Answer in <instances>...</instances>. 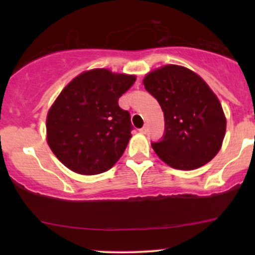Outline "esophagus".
I'll return each mask as SVG.
<instances>
[{
    "instance_id": "obj_1",
    "label": "esophagus",
    "mask_w": 255,
    "mask_h": 255,
    "mask_svg": "<svg viewBox=\"0 0 255 255\" xmlns=\"http://www.w3.org/2000/svg\"><path fill=\"white\" fill-rule=\"evenodd\" d=\"M146 130H148V129H146V127H142V128H140V129H139V132H140V133H144V134H145Z\"/></svg>"
}]
</instances>
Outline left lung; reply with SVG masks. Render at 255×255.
I'll return each mask as SVG.
<instances>
[{
  "label": "left lung",
  "mask_w": 255,
  "mask_h": 255,
  "mask_svg": "<svg viewBox=\"0 0 255 255\" xmlns=\"http://www.w3.org/2000/svg\"><path fill=\"white\" fill-rule=\"evenodd\" d=\"M143 82L164 112L163 137L151 143L156 155L180 170H192L208 163L222 145L226 118L206 82L179 65L156 69Z\"/></svg>",
  "instance_id": "left-lung-1"
}]
</instances>
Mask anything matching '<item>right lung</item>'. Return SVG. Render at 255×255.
I'll return each mask as SVG.
<instances>
[{"label": "right lung", "instance_id": "right-lung-1", "mask_svg": "<svg viewBox=\"0 0 255 255\" xmlns=\"http://www.w3.org/2000/svg\"><path fill=\"white\" fill-rule=\"evenodd\" d=\"M135 76L95 69L76 76L55 100L47 117L48 144L70 170L96 175L122 156L133 126L118 99Z\"/></svg>", "mask_w": 255, "mask_h": 255}]
</instances>
